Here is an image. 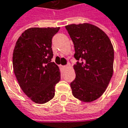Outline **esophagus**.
Masks as SVG:
<instances>
[{
  "mask_svg": "<svg viewBox=\"0 0 128 128\" xmlns=\"http://www.w3.org/2000/svg\"><path fill=\"white\" fill-rule=\"evenodd\" d=\"M69 66H70V65L69 64H68V65H66V66H63V68H64V69H66V68H69Z\"/></svg>",
  "mask_w": 128,
  "mask_h": 128,
  "instance_id": "34e87169",
  "label": "esophagus"
}]
</instances>
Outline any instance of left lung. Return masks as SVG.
Returning a JSON list of instances; mask_svg holds the SVG:
<instances>
[{
    "label": "left lung",
    "instance_id": "obj_1",
    "mask_svg": "<svg viewBox=\"0 0 128 128\" xmlns=\"http://www.w3.org/2000/svg\"><path fill=\"white\" fill-rule=\"evenodd\" d=\"M74 44L76 78L70 83L72 95L92 102L104 94L113 74L114 48L105 32L89 23L65 26Z\"/></svg>",
    "mask_w": 128,
    "mask_h": 128
}]
</instances>
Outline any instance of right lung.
<instances>
[{
	"mask_svg": "<svg viewBox=\"0 0 128 128\" xmlns=\"http://www.w3.org/2000/svg\"><path fill=\"white\" fill-rule=\"evenodd\" d=\"M60 27H32L21 34L13 53L14 72L24 94L36 104L53 98L60 81L58 66L51 62L52 38Z\"/></svg>",
	"mask_w": 128,
	"mask_h": 128,
	"instance_id": "right-lung-1",
	"label": "right lung"
}]
</instances>
